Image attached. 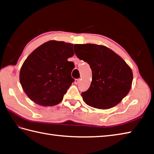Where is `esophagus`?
Masks as SVG:
<instances>
[{
	"label": "esophagus",
	"instance_id": "obj_1",
	"mask_svg": "<svg viewBox=\"0 0 154 154\" xmlns=\"http://www.w3.org/2000/svg\"><path fill=\"white\" fill-rule=\"evenodd\" d=\"M79 79H75V84H76V85H77L78 83H79Z\"/></svg>",
	"mask_w": 154,
	"mask_h": 154
}]
</instances>
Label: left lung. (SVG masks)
Returning a JSON list of instances; mask_svg holds the SVG:
<instances>
[{
    "label": "left lung",
    "instance_id": "1",
    "mask_svg": "<svg viewBox=\"0 0 154 154\" xmlns=\"http://www.w3.org/2000/svg\"><path fill=\"white\" fill-rule=\"evenodd\" d=\"M75 55L89 64L92 81L81 93L84 102L96 109H110L125 97L131 89V69L119 55L106 46L97 44H75Z\"/></svg>",
    "mask_w": 154,
    "mask_h": 154
}]
</instances>
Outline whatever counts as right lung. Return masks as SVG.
I'll return each mask as SVG.
<instances>
[{
    "mask_svg": "<svg viewBox=\"0 0 154 154\" xmlns=\"http://www.w3.org/2000/svg\"><path fill=\"white\" fill-rule=\"evenodd\" d=\"M73 45L51 40L29 55L20 72L23 90L35 103L51 106L61 103L75 79L71 73L75 67L67 61L73 55Z\"/></svg>",
    "mask_w": 154,
    "mask_h": 154,
    "instance_id": "right-lung-1",
    "label": "right lung"
}]
</instances>
